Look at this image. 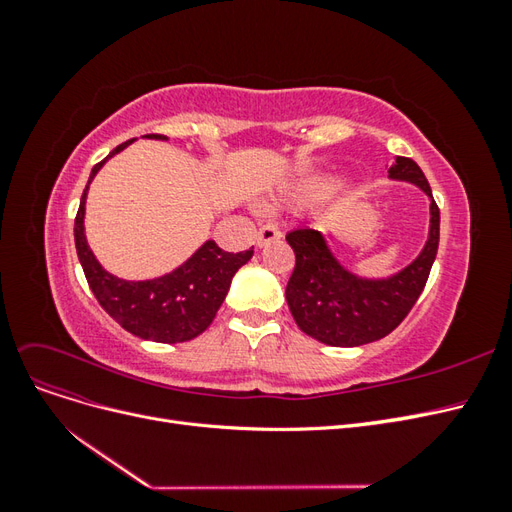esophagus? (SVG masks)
Returning a JSON list of instances; mask_svg holds the SVG:
<instances>
[{
  "mask_svg": "<svg viewBox=\"0 0 512 512\" xmlns=\"http://www.w3.org/2000/svg\"><path fill=\"white\" fill-rule=\"evenodd\" d=\"M280 239H282L280 228L273 226V224H267V226H262V228L258 230L256 245H258V247H265V245H269V243H273V241H280Z\"/></svg>",
  "mask_w": 512,
  "mask_h": 512,
  "instance_id": "obj_1",
  "label": "esophagus"
}]
</instances>
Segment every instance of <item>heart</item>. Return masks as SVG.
<instances>
[{"instance_id":"heart-1","label":"heart","mask_w":512,"mask_h":512,"mask_svg":"<svg viewBox=\"0 0 512 512\" xmlns=\"http://www.w3.org/2000/svg\"><path fill=\"white\" fill-rule=\"evenodd\" d=\"M337 181H324V183H294L282 194L284 203H307V200L316 198L318 194L331 190Z\"/></svg>"}]
</instances>
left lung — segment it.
<instances>
[{
    "label": "left lung",
    "mask_w": 512,
    "mask_h": 512,
    "mask_svg": "<svg viewBox=\"0 0 512 512\" xmlns=\"http://www.w3.org/2000/svg\"><path fill=\"white\" fill-rule=\"evenodd\" d=\"M389 179L412 183L429 198L427 241L410 265L397 273L365 277L350 271L320 230L297 228L286 235L297 256L286 286L290 314L297 327L320 344L356 348L386 337L408 316L427 284L438 254L440 209L414 160L397 156L389 166Z\"/></svg>",
    "instance_id": "obj_1"
}]
</instances>
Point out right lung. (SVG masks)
<instances>
[{"label": "right lung", "instance_id": "1", "mask_svg": "<svg viewBox=\"0 0 512 512\" xmlns=\"http://www.w3.org/2000/svg\"><path fill=\"white\" fill-rule=\"evenodd\" d=\"M143 138L168 141L162 134H147ZM134 143L126 141L91 168L89 181L81 196L79 213L74 220V243L87 284L96 294L104 312L119 322L123 329L141 339L160 344L190 342L209 329L220 305L224 303L232 277L254 256V247L245 252H224L215 241H205L198 250L173 271L151 280H123L108 273L96 254L91 252L85 235V203L87 192L100 168L117 156L119 151Z\"/></svg>", "mask_w": 512, "mask_h": 512}]
</instances>
